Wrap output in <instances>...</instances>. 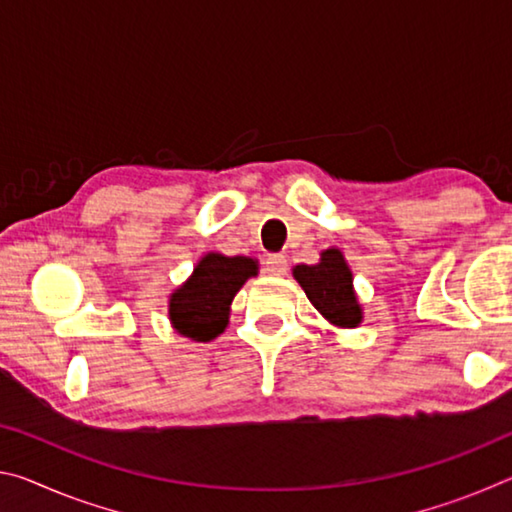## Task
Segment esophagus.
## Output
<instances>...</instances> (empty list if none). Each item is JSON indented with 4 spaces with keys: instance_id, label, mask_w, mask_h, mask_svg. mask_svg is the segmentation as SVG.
Returning a JSON list of instances; mask_svg holds the SVG:
<instances>
[{
    "instance_id": "34e87169",
    "label": "esophagus",
    "mask_w": 512,
    "mask_h": 512,
    "mask_svg": "<svg viewBox=\"0 0 512 512\" xmlns=\"http://www.w3.org/2000/svg\"><path fill=\"white\" fill-rule=\"evenodd\" d=\"M264 264H266V273L268 275H273V277L287 275L289 264H287V257H284V255H268Z\"/></svg>"
}]
</instances>
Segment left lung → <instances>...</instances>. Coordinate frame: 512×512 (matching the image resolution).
<instances>
[{
	"instance_id": "obj_1",
	"label": "left lung",
	"mask_w": 512,
	"mask_h": 512,
	"mask_svg": "<svg viewBox=\"0 0 512 512\" xmlns=\"http://www.w3.org/2000/svg\"><path fill=\"white\" fill-rule=\"evenodd\" d=\"M293 277L329 325L343 329L361 325L363 307L341 248H325L316 264L293 266Z\"/></svg>"
}]
</instances>
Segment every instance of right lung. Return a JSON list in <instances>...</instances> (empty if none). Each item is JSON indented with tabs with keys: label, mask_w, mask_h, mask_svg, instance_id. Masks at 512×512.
<instances>
[{
	"label": "right lung",
	"mask_w": 512,
	"mask_h": 512,
	"mask_svg": "<svg viewBox=\"0 0 512 512\" xmlns=\"http://www.w3.org/2000/svg\"><path fill=\"white\" fill-rule=\"evenodd\" d=\"M257 273L255 257L205 253L192 275L169 296L171 327L196 343L216 339L230 323V305L237 291Z\"/></svg>",
	"instance_id": "add662e5"
}]
</instances>
